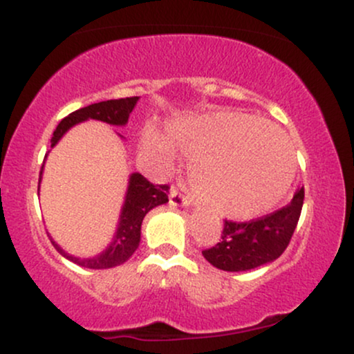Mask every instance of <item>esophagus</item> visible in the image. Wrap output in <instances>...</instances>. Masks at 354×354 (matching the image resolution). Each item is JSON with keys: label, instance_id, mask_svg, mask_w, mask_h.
I'll use <instances>...</instances> for the list:
<instances>
[{"label": "esophagus", "instance_id": "obj_1", "mask_svg": "<svg viewBox=\"0 0 354 354\" xmlns=\"http://www.w3.org/2000/svg\"><path fill=\"white\" fill-rule=\"evenodd\" d=\"M169 205L188 208V206L191 205V200H189L188 196H185V194L178 193L176 189H171V191H169Z\"/></svg>", "mask_w": 354, "mask_h": 354}]
</instances>
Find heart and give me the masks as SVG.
Returning <instances> with one entry per match:
<instances>
[{"instance_id":"1","label":"heart","mask_w":354,"mask_h":354,"mask_svg":"<svg viewBox=\"0 0 354 354\" xmlns=\"http://www.w3.org/2000/svg\"><path fill=\"white\" fill-rule=\"evenodd\" d=\"M141 148L161 168H173L176 149L193 160L189 181L219 216L246 219L271 209L295 178V149L274 124L238 111L173 118L166 135L141 133Z\"/></svg>"}]
</instances>
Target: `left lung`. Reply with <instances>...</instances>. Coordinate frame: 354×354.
<instances>
[{
    "mask_svg": "<svg viewBox=\"0 0 354 354\" xmlns=\"http://www.w3.org/2000/svg\"><path fill=\"white\" fill-rule=\"evenodd\" d=\"M304 200L303 188L284 208L250 223L225 221L219 243L203 251L206 261L223 271H248L283 254L293 236Z\"/></svg>",
    "mask_w": 354,
    "mask_h": 354,
    "instance_id": "8db88e82",
    "label": "left lung"
}]
</instances>
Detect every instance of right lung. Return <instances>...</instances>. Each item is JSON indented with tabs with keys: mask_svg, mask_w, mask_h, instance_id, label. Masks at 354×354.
<instances>
[{
	"mask_svg": "<svg viewBox=\"0 0 354 354\" xmlns=\"http://www.w3.org/2000/svg\"><path fill=\"white\" fill-rule=\"evenodd\" d=\"M140 96H133V98H121V100H108L101 101V103L89 104L81 109H76L71 115H68L64 120H61V123L56 126L55 133L51 138V148H55L58 145V141L66 135V131L73 128L75 124L83 123L88 120H96L103 121V123L111 124V126H124L128 123L129 113L133 111L136 106ZM120 135V133H118ZM121 136V135H120ZM123 138V136H121ZM48 154L44 156L46 161ZM44 161L41 166V171H39V183L43 178V168ZM168 186H154L153 183H149L143 174L140 173H131L128 180V189L124 194V203L121 206L120 219H118L116 225V233L113 236V241L106 246V250H103L101 253L91 258H78V256H73L61 248L55 239H51L53 246L58 250L59 254H63L64 258L70 259V261L76 263V265L89 268V270H108V268H115L123 265L124 261H128L131 258L133 253L138 250L141 241V225H143V219L146 214L149 213L156 206L165 205L168 203Z\"/></svg>",
	"mask_w": 354,
	"mask_h": 354,
	"instance_id": "1",
	"label": "right lung"
}]
</instances>
